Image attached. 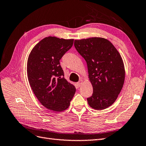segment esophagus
I'll list each match as a JSON object with an SVG mask.
<instances>
[{"label": "esophagus", "mask_w": 146, "mask_h": 146, "mask_svg": "<svg viewBox=\"0 0 146 146\" xmlns=\"http://www.w3.org/2000/svg\"><path fill=\"white\" fill-rule=\"evenodd\" d=\"M82 83H83V80H80V81L78 82L77 83V86H78V87H80V86L82 85Z\"/></svg>", "instance_id": "obj_1"}]
</instances>
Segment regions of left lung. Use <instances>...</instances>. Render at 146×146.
<instances>
[{
    "label": "left lung",
    "instance_id": "8db88e82",
    "mask_svg": "<svg viewBox=\"0 0 146 146\" xmlns=\"http://www.w3.org/2000/svg\"><path fill=\"white\" fill-rule=\"evenodd\" d=\"M74 46L85 60L93 93L87 99L90 107L101 110L111 106L120 93L125 80L121 55L107 39L90 38L75 40Z\"/></svg>",
    "mask_w": 146,
    "mask_h": 146
}]
</instances>
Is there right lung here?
<instances>
[{
  "label": "right lung",
  "mask_w": 146,
  "mask_h": 146,
  "mask_svg": "<svg viewBox=\"0 0 146 146\" xmlns=\"http://www.w3.org/2000/svg\"><path fill=\"white\" fill-rule=\"evenodd\" d=\"M73 43V39L46 37L33 47L28 58L27 76L34 94L44 107L55 111L67 109L76 92L60 64Z\"/></svg>",
  "instance_id": "right-lung-1"
}]
</instances>
